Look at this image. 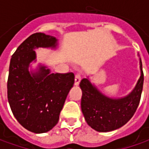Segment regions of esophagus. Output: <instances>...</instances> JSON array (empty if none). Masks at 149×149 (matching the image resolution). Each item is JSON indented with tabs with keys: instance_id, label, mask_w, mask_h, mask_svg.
Masks as SVG:
<instances>
[{
	"instance_id": "34e87169",
	"label": "esophagus",
	"mask_w": 149,
	"mask_h": 149,
	"mask_svg": "<svg viewBox=\"0 0 149 149\" xmlns=\"http://www.w3.org/2000/svg\"><path fill=\"white\" fill-rule=\"evenodd\" d=\"M80 80H81L80 75H79V74H76L75 77H74V85H75V86H78L79 82H80Z\"/></svg>"
}]
</instances>
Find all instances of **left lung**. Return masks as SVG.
Returning a JSON list of instances; mask_svg holds the SVG:
<instances>
[{"label": "left lung", "instance_id": "left-lung-1", "mask_svg": "<svg viewBox=\"0 0 149 149\" xmlns=\"http://www.w3.org/2000/svg\"><path fill=\"white\" fill-rule=\"evenodd\" d=\"M139 68L140 77L136 85L123 97L107 96L91 82L89 76L80 81L81 110L89 126L95 131L105 133L119 129L129 122L139 106L143 90V73L140 58Z\"/></svg>", "mask_w": 149, "mask_h": 149}]
</instances>
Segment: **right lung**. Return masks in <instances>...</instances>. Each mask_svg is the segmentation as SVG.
Here are the masks:
<instances>
[{
	"label": "right lung",
	"instance_id": "obj_1",
	"mask_svg": "<svg viewBox=\"0 0 149 149\" xmlns=\"http://www.w3.org/2000/svg\"><path fill=\"white\" fill-rule=\"evenodd\" d=\"M58 39L36 33L26 39L12 55L7 81L11 111L24 128L35 134L46 133L58 123L66 97L74 83L73 73L54 74L36 62V49H56Z\"/></svg>",
	"mask_w": 149,
	"mask_h": 149
}]
</instances>
